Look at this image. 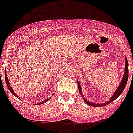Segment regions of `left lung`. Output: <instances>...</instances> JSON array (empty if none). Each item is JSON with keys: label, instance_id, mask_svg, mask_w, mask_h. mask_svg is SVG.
Segmentation results:
<instances>
[{"label": "left lung", "instance_id": "obj_1", "mask_svg": "<svg viewBox=\"0 0 133 133\" xmlns=\"http://www.w3.org/2000/svg\"><path fill=\"white\" fill-rule=\"evenodd\" d=\"M126 59V67H125V71H124V76H123V78L122 80V82L120 84V85L118 87V89H117L116 92H114V95L112 96L110 99V100L107 103H99V104H95V103H92L91 102H89V101H87L84 98V100L87 103V104H88L89 105H91V106H93V107H95V106H99V107H102V106H105V105H106L109 104L111 102H112L113 101H114L115 99H116L117 98L119 97V96L121 95V93L123 92L124 89L126 87V84L127 83V81H128V78H129V63H128V61H127V58ZM78 90H79V92H82V90H81V87H80V83L78 81ZM81 95H82V93H80Z\"/></svg>", "mask_w": 133, "mask_h": 133}]
</instances>
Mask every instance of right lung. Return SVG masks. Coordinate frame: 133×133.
I'll use <instances>...</instances> for the list:
<instances>
[{
	"label": "right lung",
	"instance_id": "1",
	"mask_svg": "<svg viewBox=\"0 0 133 133\" xmlns=\"http://www.w3.org/2000/svg\"><path fill=\"white\" fill-rule=\"evenodd\" d=\"M5 74H5V76H5V81H6V85H7V87H8V88H9V91H11V93H13V95H15L17 97V98H19V97H17V96L15 94V93H14V91H13V89H12L11 87V86H10V84H9V80H8V78H7V76H6V70H5ZM50 99V98H49ZM49 99H46V100H44V101H42V102H41V103H38V104H36V105H41V104H42V103H44L45 102H46V101H48V100H49Z\"/></svg>",
	"mask_w": 133,
	"mask_h": 133
}]
</instances>
